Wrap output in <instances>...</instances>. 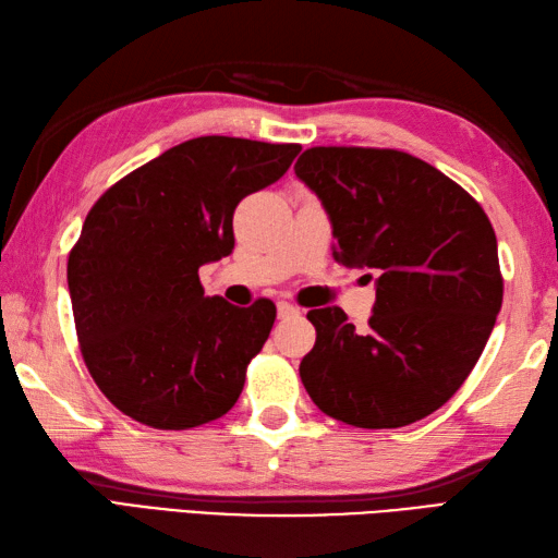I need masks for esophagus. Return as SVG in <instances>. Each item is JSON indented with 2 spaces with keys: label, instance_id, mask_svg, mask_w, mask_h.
<instances>
[{
  "label": "esophagus",
  "instance_id": "esophagus-1",
  "mask_svg": "<svg viewBox=\"0 0 558 558\" xmlns=\"http://www.w3.org/2000/svg\"><path fill=\"white\" fill-rule=\"evenodd\" d=\"M294 314H300L298 306L290 304V302H278V316L280 318H288V316H294Z\"/></svg>",
  "mask_w": 558,
  "mask_h": 558
}]
</instances>
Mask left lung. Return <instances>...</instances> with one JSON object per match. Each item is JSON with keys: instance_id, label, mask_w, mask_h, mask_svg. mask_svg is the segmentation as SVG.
<instances>
[{"instance_id": "left-lung-1", "label": "left lung", "mask_w": 558, "mask_h": 558, "mask_svg": "<svg viewBox=\"0 0 558 558\" xmlns=\"http://www.w3.org/2000/svg\"><path fill=\"white\" fill-rule=\"evenodd\" d=\"M294 174L322 201L338 264L378 272L364 333L340 306L306 314L316 328L300 364L306 393L328 417L362 429L426 417L465 381L501 312L487 213L402 150L318 146L302 153Z\"/></svg>"}]
</instances>
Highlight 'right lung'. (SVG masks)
Wrapping results in <instances>:
<instances>
[{
  "label": "right lung",
  "mask_w": 558,
  "mask_h": 558,
  "mask_svg": "<svg viewBox=\"0 0 558 558\" xmlns=\"http://www.w3.org/2000/svg\"><path fill=\"white\" fill-rule=\"evenodd\" d=\"M298 144L198 136L105 192L69 254L81 354L117 410L153 429H192L240 398L276 304L206 298L198 268L230 256L232 216L278 182Z\"/></svg>",
  "instance_id": "1"
}]
</instances>
